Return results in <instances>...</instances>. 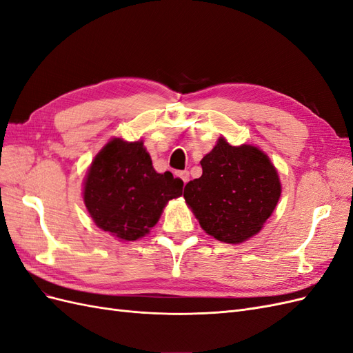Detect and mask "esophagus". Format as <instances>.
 Segmentation results:
<instances>
[{
  "label": "esophagus",
  "mask_w": 353,
  "mask_h": 353,
  "mask_svg": "<svg viewBox=\"0 0 353 353\" xmlns=\"http://www.w3.org/2000/svg\"><path fill=\"white\" fill-rule=\"evenodd\" d=\"M176 175H178L181 179H183L185 184L188 183V179H190V172H188V170H179V172H178Z\"/></svg>",
  "instance_id": "34e87169"
}]
</instances>
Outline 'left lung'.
<instances>
[{"mask_svg":"<svg viewBox=\"0 0 353 353\" xmlns=\"http://www.w3.org/2000/svg\"><path fill=\"white\" fill-rule=\"evenodd\" d=\"M200 165L201 176L184 188L200 227L228 244L256 236L281 196L280 175L268 154L252 144L231 145L219 137Z\"/></svg>","mask_w":353,"mask_h":353,"instance_id":"obj_1","label":"left lung"}]
</instances>
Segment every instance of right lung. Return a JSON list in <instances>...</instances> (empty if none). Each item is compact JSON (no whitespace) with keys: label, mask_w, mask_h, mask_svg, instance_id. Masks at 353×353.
Here are the masks:
<instances>
[{"label":"right lung","mask_w":353,"mask_h":353,"mask_svg":"<svg viewBox=\"0 0 353 353\" xmlns=\"http://www.w3.org/2000/svg\"><path fill=\"white\" fill-rule=\"evenodd\" d=\"M183 187L170 172H156L143 140L112 138L91 162L82 197L95 225L135 241L150 232L169 200L183 196Z\"/></svg>","instance_id":"add662e5"}]
</instances>
